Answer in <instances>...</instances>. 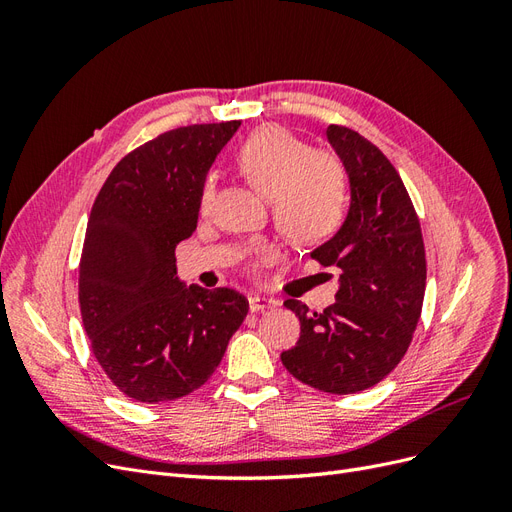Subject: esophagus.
<instances>
[{
    "mask_svg": "<svg viewBox=\"0 0 512 512\" xmlns=\"http://www.w3.org/2000/svg\"><path fill=\"white\" fill-rule=\"evenodd\" d=\"M275 305H277L275 299L258 297V294H252V297H250V309H252V312H265V309L275 307Z\"/></svg>",
    "mask_w": 512,
    "mask_h": 512,
    "instance_id": "esophagus-1",
    "label": "esophagus"
}]
</instances>
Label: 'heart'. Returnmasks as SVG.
I'll return each instance as SVG.
<instances>
[{"label": "heart", "mask_w": 512, "mask_h": 512, "mask_svg": "<svg viewBox=\"0 0 512 512\" xmlns=\"http://www.w3.org/2000/svg\"><path fill=\"white\" fill-rule=\"evenodd\" d=\"M239 173L262 196L269 198L273 220L297 245L329 241L344 224L348 211V183L344 168L329 153L309 151V145L280 126H262L243 138L235 151ZM211 181L200 203H207ZM273 260L262 247L256 262Z\"/></svg>", "instance_id": "1"}]
</instances>
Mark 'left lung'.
<instances>
[{
    "mask_svg": "<svg viewBox=\"0 0 512 512\" xmlns=\"http://www.w3.org/2000/svg\"><path fill=\"white\" fill-rule=\"evenodd\" d=\"M327 138L346 166L352 200L344 226L312 258L342 271L337 301L324 312L284 301L299 316L301 337L282 363L307 386L350 395L404 359L421 318L427 260L418 215L389 158L346 126H329Z\"/></svg>",
    "mask_w": 512,
    "mask_h": 512,
    "instance_id": "1",
    "label": "left lung"
}]
</instances>
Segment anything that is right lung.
<instances>
[{
  "label": "right lung",
  "mask_w": 512,
  "mask_h": 512,
  "mask_svg": "<svg viewBox=\"0 0 512 512\" xmlns=\"http://www.w3.org/2000/svg\"><path fill=\"white\" fill-rule=\"evenodd\" d=\"M239 121L162 132L123 156L91 207L79 305L91 350L141 404L190 395L220 365L250 303L232 288H185L175 247L196 230L205 177Z\"/></svg>",
  "instance_id": "obj_1"
}]
</instances>
